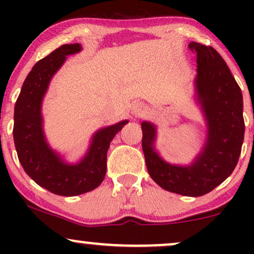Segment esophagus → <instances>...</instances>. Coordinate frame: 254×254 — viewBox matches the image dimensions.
<instances>
[{"label":"esophagus","instance_id":"1","mask_svg":"<svg viewBox=\"0 0 254 254\" xmlns=\"http://www.w3.org/2000/svg\"><path fill=\"white\" fill-rule=\"evenodd\" d=\"M132 113L137 117H142L145 113V107L143 104H135L132 107Z\"/></svg>","mask_w":254,"mask_h":254}]
</instances>
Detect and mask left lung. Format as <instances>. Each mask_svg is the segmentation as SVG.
Returning <instances> with one entry per match:
<instances>
[{"mask_svg": "<svg viewBox=\"0 0 254 254\" xmlns=\"http://www.w3.org/2000/svg\"><path fill=\"white\" fill-rule=\"evenodd\" d=\"M197 54L196 87L208 125L204 149L189 167L165 162L154 149L155 127L142 123V148L151 179L165 190L199 197L214 190L234 171L245 135L243 93L221 55L211 46L192 42Z\"/></svg>", "mask_w": 254, "mask_h": 254, "instance_id": "8db88e82", "label": "left lung"}]
</instances>
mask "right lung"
<instances>
[{
  "instance_id": "obj_1",
  "label": "right lung",
  "mask_w": 254,
  "mask_h": 254,
  "mask_svg": "<svg viewBox=\"0 0 254 254\" xmlns=\"http://www.w3.org/2000/svg\"><path fill=\"white\" fill-rule=\"evenodd\" d=\"M80 50V44H64L37 62L26 77L14 107L13 136L20 164L38 185L66 197L92 191L100 185L106 174L111 141L127 123L123 121L99 130L88 154L77 165L64 164L46 144L40 115L43 97L65 56Z\"/></svg>"
}]
</instances>
